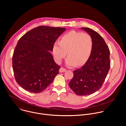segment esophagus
<instances>
[{"label": "esophagus", "mask_w": 126, "mask_h": 126, "mask_svg": "<svg viewBox=\"0 0 126 126\" xmlns=\"http://www.w3.org/2000/svg\"><path fill=\"white\" fill-rule=\"evenodd\" d=\"M66 71V69L63 67H61L60 70H59V72L62 73V72H65Z\"/></svg>", "instance_id": "1"}]
</instances>
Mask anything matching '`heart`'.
<instances>
[{
    "label": "heart",
    "mask_w": 126,
    "mask_h": 126,
    "mask_svg": "<svg viewBox=\"0 0 126 126\" xmlns=\"http://www.w3.org/2000/svg\"><path fill=\"white\" fill-rule=\"evenodd\" d=\"M94 47L92 37L88 33L71 31L60 38V41L54 42L52 53L55 61L60 64L63 58L69 56L66 64L69 66L84 65L91 56Z\"/></svg>",
    "instance_id": "1"
}]
</instances>
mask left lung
Returning a JSON list of instances; mask_svg holds the SVG:
<instances>
[{
	"mask_svg": "<svg viewBox=\"0 0 126 126\" xmlns=\"http://www.w3.org/2000/svg\"><path fill=\"white\" fill-rule=\"evenodd\" d=\"M81 28L92 37L93 50L87 62L73 71L74 76L69 85L76 94L86 96L96 92L102 87L110 67V52L98 32L87 27Z\"/></svg>",
	"mask_w": 126,
	"mask_h": 126,
	"instance_id": "8db88e82",
	"label": "left lung"
}]
</instances>
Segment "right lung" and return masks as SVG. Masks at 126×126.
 Masks as SVG:
<instances>
[{
	"label": "right lung",
	"mask_w": 126,
	"mask_h": 126,
	"mask_svg": "<svg viewBox=\"0 0 126 126\" xmlns=\"http://www.w3.org/2000/svg\"><path fill=\"white\" fill-rule=\"evenodd\" d=\"M62 27L39 26L19 39L12 56V67L17 84L34 93L42 92L59 73L60 66L50 52L60 35Z\"/></svg>",
	"instance_id": "right-lung-1"
}]
</instances>
